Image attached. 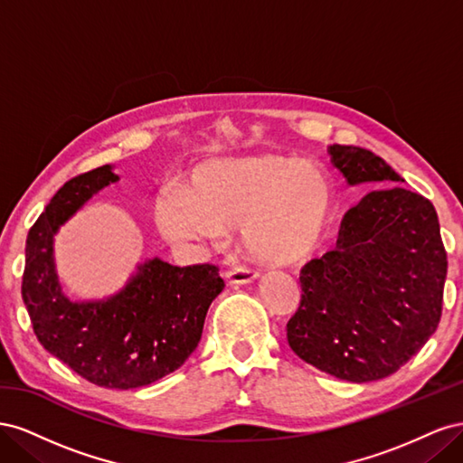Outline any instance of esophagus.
I'll return each mask as SVG.
<instances>
[{
    "label": "esophagus",
    "mask_w": 463,
    "mask_h": 463,
    "mask_svg": "<svg viewBox=\"0 0 463 463\" xmlns=\"http://www.w3.org/2000/svg\"><path fill=\"white\" fill-rule=\"evenodd\" d=\"M223 276H226L228 284H250L259 278V272L245 269V266H232V269L223 272Z\"/></svg>",
    "instance_id": "1"
}]
</instances>
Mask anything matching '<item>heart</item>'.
<instances>
[{"label": "heart", "instance_id": "heart-1", "mask_svg": "<svg viewBox=\"0 0 463 463\" xmlns=\"http://www.w3.org/2000/svg\"><path fill=\"white\" fill-rule=\"evenodd\" d=\"M334 191L318 165L284 154L210 162L187 194L165 193L154 220L167 240H216L240 228L245 253L269 266L309 259L330 228Z\"/></svg>", "mask_w": 463, "mask_h": 463}]
</instances>
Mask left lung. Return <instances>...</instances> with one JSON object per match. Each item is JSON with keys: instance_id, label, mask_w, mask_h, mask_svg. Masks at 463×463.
<instances>
[{"instance_id": "8db88e82", "label": "left lung", "mask_w": 463, "mask_h": 463, "mask_svg": "<svg viewBox=\"0 0 463 463\" xmlns=\"http://www.w3.org/2000/svg\"><path fill=\"white\" fill-rule=\"evenodd\" d=\"M328 152L349 185L403 181L367 148L332 145ZM446 270L432 203L402 187L371 191L345 213L335 249L301 270L288 344L342 381L396 373L439 326Z\"/></svg>"}]
</instances>
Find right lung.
<instances>
[{"label": "right lung", "instance_id": "obj_1", "mask_svg": "<svg viewBox=\"0 0 463 463\" xmlns=\"http://www.w3.org/2000/svg\"><path fill=\"white\" fill-rule=\"evenodd\" d=\"M119 177L111 165L80 174L53 194L26 237L23 301L38 342L89 383L129 390L179 369L199 345L208 307L223 289L214 264H138L116 296L71 301L53 264V235L94 193Z\"/></svg>", "mask_w": 463, "mask_h": 463}]
</instances>
